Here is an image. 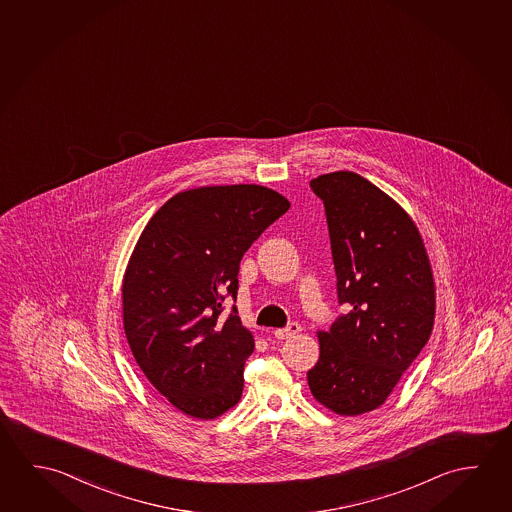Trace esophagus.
Listing matches in <instances>:
<instances>
[{"instance_id":"obj_1","label":"esophagus","mask_w":512,"mask_h":512,"mask_svg":"<svg viewBox=\"0 0 512 512\" xmlns=\"http://www.w3.org/2000/svg\"><path fill=\"white\" fill-rule=\"evenodd\" d=\"M300 330H302V327L298 323H289L285 328H277L273 334L277 339H289V337L296 336Z\"/></svg>"}]
</instances>
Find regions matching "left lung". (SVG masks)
Masks as SVG:
<instances>
[{
	"label": "left lung",
	"instance_id": "obj_1",
	"mask_svg": "<svg viewBox=\"0 0 512 512\" xmlns=\"http://www.w3.org/2000/svg\"><path fill=\"white\" fill-rule=\"evenodd\" d=\"M310 187L325 205L337 298L348 312L318 332L307 380L321 405L359 416L386 402L427 344L436 285L418 227L377 185L336 171Z\"/></svg>",
	"mask_w": 512,
	"mask_h": 512
}]
</instances>
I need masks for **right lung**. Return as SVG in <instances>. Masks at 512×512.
Instances as JSON below:
<instances>
[{
    "mask_svg": "<svg viewBox=\"0 0 512 512\" xmlns=\"http://www.w3.org/2000/svg\"><path fill=\"white\" fill-rule=\"evenodd\" d=\"M291 207L255 184L178 193L144 227L123 277V327L135 362L178 411L214 419L241 400L252 332L237 309L239 262Z\"/></svg>",
    "mask_w": 512,
    "mask_h": 512,
    "instance_id": "add662e5",
    "label": "right lung"
}]
</instances>
